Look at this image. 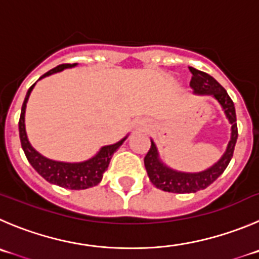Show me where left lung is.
<instances>
[{
	"label": "left lung",
	"instance_id": "8db88e82",
	"mask_svg": "<svg viewBox=\"0 0 259 259\" xmlns=\"http://www.w3.org/2000/svg\"><path fill=\"white\" fill-rule=\"evenodd\" d=\"M190 72L193 74L190 87L194 89V93L198 94H209L213 96L220 105L224 108L226 117L231 124V139L228 144L226 152L224 156L220 158L217 163H214L212 167L207 168L206 171L197 174H188V172H178L167 166L163 165L158 159V153L154 143L152 142L151 148L148 153L144 157V166H146L147 174L149 176V180L152 184L158 189L168 193H195L198 190L206 189L208 185H211L230 163L233 158L234 149H235L236 139H238V125H236V113L234 102L225 91L224 87L214 80L211 75L207 72H203L200 70L189 67Z\"/></svg>",
	"mask_w": 259,
	"mask_h": 259
}]
</instances>
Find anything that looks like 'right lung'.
Returning <instances> with one entry per match:
<instances>
[{"label":"right lung","mask_w":259,"mask_h":259,"mask_svg":"<svg viewBox=\"0 0 259 259\" xmlns=\"http://www.w3.org/2000/svg\"><path fill=\"white\" fill-rule=\"evenodd\" d=\"M76 64H62L59 66L53 67L50 71L43 74L39 79L48 76L51 74L59 72L61 70L66 69V67H72ZM35 83L28 89V93L25 96L23 106H21V115L19 118V135H20L21 148H23L24 153H25L26 158H28L29 163L33 166L35 171L42 176L43 179L51 183V184H56L59 187L66 188V189L71 190H81L88 189V188L94 187V185L100 184V181L102 180V176L105 171L107 170L108 165H110L111 157H112L113 152L124 143L126 137L121 139L120 142L111 146H106L101 148V151L93 157V158L84 161V162L79 163H67V162H59V161H52L42 154L38 153L33 147L29 143L28 138H26L25 133V124H24V116H25V107L28 98L30 96V92L34 88Z\"/></svg>","instance_id":"right-lung-1"}]
</instances>
